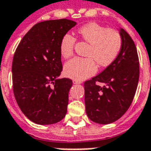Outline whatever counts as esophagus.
<instances>
[{
  "label": "esophagus",
  "mask_w": 151,
  "mask_h": 151,
  "mask_svg": "<svg viewBox=\"0 0 151 151\" xmlns=\"http://www.w3.org/2000/svg\"><path fill=\"white\" fill-rule=\"evenodd\" d=\"M73 84H81V81H77V80H73Z\"/></svg>",
  "instance_id": "esophagus-1"
}]
</instances>
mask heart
<instances>
[{
    "instance_id": "1",
    "label": "heart",
    "mask_w": 151,
    "mask_h": 151,
    "mask_svg": "<svg viewBox=\"0 0 151 151\" xmlns=\"http://www.w3.org/2000/svg\"><path fill=\"white\" fill-rule=\"evenodd\" d=\"M80 38L89 46L87 58L75 57L64 66L66 76L77 81H83L94 75L97 70L96 63L100 67H108L118 57L122 46V39L117 30L107 29L96 22H90L78 30ZM76 39L70 33L61 38L59 50L61 56L69 58L73 55Z\"/></svg>"
}]
</instances>
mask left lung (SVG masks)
<instances>
[{
    "label": "left lung",
    "instance_id": "8db88e82",
    "mask_svg": "<svg viewBox=\"0 0 151 151\" xmlns=\"http://www.w3.org/2000/svg\"><path fill=\"white\" fill-rule=\"evenodd\" d=\"M120 35L122 46L116 60L84 84L86 113L91 121L99 124H109L126 113L139 81V57L135 43L124 29H120Z\"/></svg>",
    "mask_w": 151,
    "mask_h": 151
}]
</instances>
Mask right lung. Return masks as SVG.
I'll return each instance as SVG.
<instances>
[{"instance_id":"add662e5","label":"right lung","mask_w":151,"mask_h":151,"mask_svg":"<svg viewBox=\"0 0 151 151\" xmlns=\"http://www.w3.org/2000/svg\"><path fill=\"white\" fill-rule=\"evenodd\" d=\"M77 23L67 18L35 24L14 52L12 84L16 101L32 122L50 125L66 116L73 82L58 79L63 70L59 45Z\"/></svg>"}]
</instances>
